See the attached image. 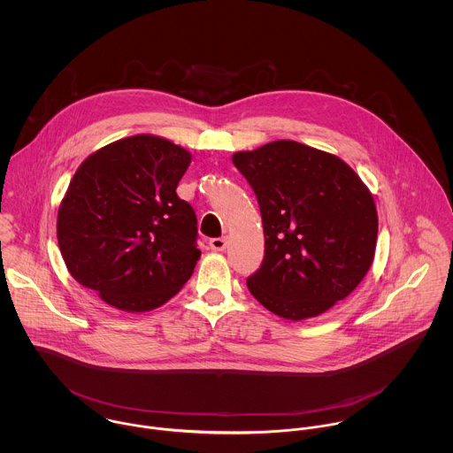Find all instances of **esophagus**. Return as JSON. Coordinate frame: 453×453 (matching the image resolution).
<instances>
[{"instance_id":"obj_1","label":"esophagus","mask_w":453,"mask_h":453,"mask_svg":"<svg viewBox=\"0 0 453 453\" xmlns=\"http://www.w3.org/2000/svg\"><path fill=\"white\" fill-rule=\"evenodd\" d=\"M209 248H211L212 251H225V248H226V237L211 239V241H209Z\"/></svg>"}]
</instances>
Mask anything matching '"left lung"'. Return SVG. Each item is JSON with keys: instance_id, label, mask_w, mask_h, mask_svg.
<instances>
[{"instance_id": "left-lung-1", "label": "left lung", "mask_w": 453, "mask_h": 453, "mask_svg": "<svg viewBox=\"0 0 453 453\" xmlns=\"http://www.w3.org/2000/svg\"><path fill=\"white\" fill-rule=\"evenodd\" d=\"M258 198L265 257L248 289L270 312L302 321L347 298L372 266L379 218L370 190L338 157L296 141L239 151Z\"/></svg>"}]
</instances>
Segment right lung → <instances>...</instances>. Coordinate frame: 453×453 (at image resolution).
<instances>
[{"instance_id": "add662e5", "label": "right lung", "mask_w": 453, "mask_h": 453, "mask_svg": "<svg viewBox=\"0 0 453 453\" xmlns=\"http://www.w3.org/2000/svg\"><path fill=\"white\" fill-rule=\"evenodd\" d=\"M192 155L157 135H132L92 153L74 173L58 214L69 273L108 305L146 312L192 277L194 207L176 188Z\"/></svg>"}]
</instances>
